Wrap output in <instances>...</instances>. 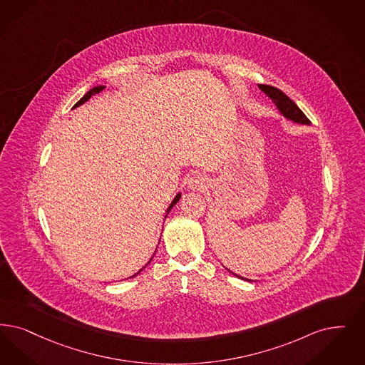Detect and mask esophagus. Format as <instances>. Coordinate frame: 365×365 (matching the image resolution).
Here are the masks:
<instances>
[{"label": "esophagus", "instance_id": "34e87169", "mask_svg": "<svg viewBox=\"0 0 365 365\" xmlns=\"http://www.w3.org/2000/svg\"><path fill=\"white\" fill-rule=\"evenodd\" d=\"M205 186V179L204 176L198 175V174H195V175L191 176L189 179V187L191 190H201L204 189Z\"/></svg>", "mask_w": 365, "mask_h": 365}]
</instances>
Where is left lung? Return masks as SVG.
Wrapping results in <instances>:
<instances>
[{
    "label": "left lung",
    "mask_w": 365,
    "mask_h": 365,
    "mask_svg": "<svg viewBox=\"0 0 365 365\" xmlns=\"http://www.w3.org/2000/svg\"><path fill=\"white\" fill-rule=\"evenodd\" d=\"M258 87L261 91H263L270 99L272 102L276 104V107L278 108V111L282 114V117L289 119L294 123H299V125H311L309 119L304 115V113L296 106V103L291 101L282 91H279L278 88L272 87V86H266V84H258ZM227 269V267H225ZM230 273H232L236 277L242 278V279H246V281H251L248 278L240 277L239 274H236L234 272H231L230 269H227Z\"/></svg>",
    "instance_id": "1"
}]
</instances>
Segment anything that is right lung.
<instances>
[{
	"label": "right lung",
	"mask_w": 365,
	"mask_h": 365,
	"mask_svg": "<svg viewBox=\"0 0 365 365\" xmlns=\"http://www.w3.org/2000/svg\"><path fill=\"white\" fill-rule=\"evenodd\" d=\"M102 89H104V86H96V87L91 88V89H89V91H88L87 93H86V95H84V96H83V98H81V99H80V101H78V102H77V103H76V104H74L73 108H76V107H78V106H81V104H84V103L87 102V101H89V99H91V98H92V96H93V95H96V93H99V92H101V91H102ZM179 200H180V192H178V194H176L175 198H174V200H173V202H171V205H170V206H168V209H167V215H168V213H170V210H171V209H173V207H174V205H175L176 202H178V201H179ZM167 215H165V217H167ZM165 217H164V219H165ZM150 261H152V258H150V259H149V262H148V263H150ZM148 263H146V264H148ZM146 264H145V266H146ZM145 266H144V267H143V269H145ZM143 269H141V270H138V272H137V273H135V274H133V276H131V277H135V276H137V274H140V272H143Z\"/></svg>",
	"instance_id": "obj_1"
}]
</instances>
